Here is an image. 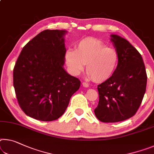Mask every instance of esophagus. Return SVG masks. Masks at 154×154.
Returning a JSON list of instances; mask_svg holds the SVG:
<instances>
[{"mask_svg":"<svg viewBox=\"0 0 154 154\" xmlns=\"http://www.w3.org/2000/svg\"><path fill=\"white\" fill-rule=\"evenodd\" d=\"M82 85H83V86L85 87V88H88V87L89 86V84H88L87 82H85L82 83Z\"/></svg>","mask_w":154,"mask_h":154,"instance_id":"esophagus-1","label":"esophagus"}]
</instances>
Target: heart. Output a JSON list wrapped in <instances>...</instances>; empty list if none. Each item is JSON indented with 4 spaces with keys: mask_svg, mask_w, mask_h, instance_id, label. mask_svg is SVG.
<instances>
[{
    "mask_svg": "<svg viewBox=\"0 0 154 154\" xmlns=\"http://www.w3.org/2000/svg\"><path fill=\"white\" fill-rule=\"evenodd\" d=\"M119 52L112 46H106L101 40L87 37L78 41L74 50L65 53V60L70 71L78 75L86 64V72L95 82L106 81L112 76L118 66Z\"/></svg>",
    "mask_w": 154,
    "mask_h": 154,
    "instance_id": "b5f03b06",
    "label": "heart"
}]
</instances>
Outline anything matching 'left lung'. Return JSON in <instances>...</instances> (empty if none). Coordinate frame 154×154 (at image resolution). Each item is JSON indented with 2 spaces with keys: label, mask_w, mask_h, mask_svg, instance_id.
<instances>
[{
  "label": "left lung",
  "mask_w": 154,
  "mask_h": 154,
  "mask_svg": "<svg viewBox=\"0 0 154 154\" xmlns=\"http://www.w3.org/2000/svg\"><path fill=\"white\" fill-rule=\"evenodd\" d=\"M111 41L119 52L118 66L112 76L98 85L99 100L94 114L100 121L116 123L133 116L142 103L147 76L140 53L117 35Z\"/></svg>",
  "instance_id": "1"
}]
</instances>
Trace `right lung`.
Returning a JSON list of instances; mask_svg holds the SVG:
<instances>
[{"label": "right lung", "instance_id": "obj_1", "mask_svg": "<svg viewBox=\"0 0 154 154\" xmlns=\"http://www.w3.org/2000/svg\"><path fill=\"white\" fill-rule=\"evenodd\" d=\"M66 31L46 29L24 46L13 70L18 103L26 115L42 121L57 120L79 90L80 80L63 68Z\"/></svg>", "mask_w": 154, "mask_h": 154}]
</instances>
